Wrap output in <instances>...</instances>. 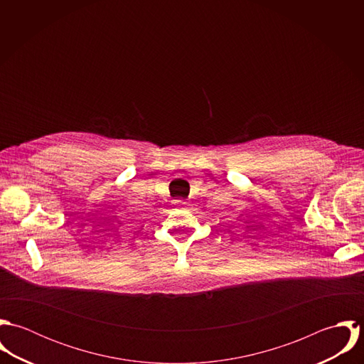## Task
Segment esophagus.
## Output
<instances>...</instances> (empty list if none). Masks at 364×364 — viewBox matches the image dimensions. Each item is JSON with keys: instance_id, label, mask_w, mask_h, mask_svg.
<instances>
[{"instance_id": "1", "label": "esophagus", "mask_w": 364, "mask_h": 364, "mask_svg": "<svg viewBox=\"0 0 364 364\" xmlns=\"http://www.w3.org/2000/svg\"><path fill=\"white\" fill-rule=\"evenodd\" d=\"M173 205H175V206H178V208H185L188 203H186L185 200H175V202H173Z\"/></svg>"}]
</instances>
